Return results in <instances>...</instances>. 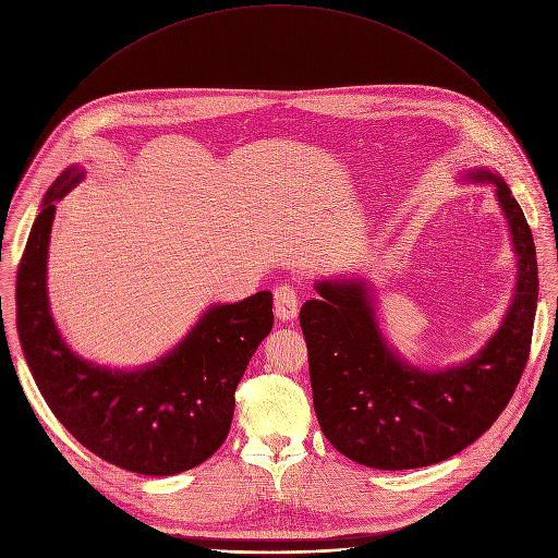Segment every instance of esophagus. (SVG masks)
<instances>
[{"instance_id": "34e87169", "label": "esophagus", "mask_w": 558, "mask_h": 558, "mask_svg": "<svg viewBox=\"0 0 558 558\" xmlns=\"http://www.w3.org/2000/svg\"><path fill=\"white\" fill-rule=\"evenodd\" d=\"M298 305H300L298 289L291 282H282V284H278L274 289V310H276V316L280 320L295 318Z\"/></svg>"}]
</instances>
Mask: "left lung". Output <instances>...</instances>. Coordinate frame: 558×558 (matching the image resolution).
Masks as SVG:
<instances>
[{"label":"left lung","mask_w":558,"mask_h":558,"mask_svg":"<svg viewBox=\"0 0 558 558\" xmlns=\"http://www.w3.org/2000/svg\"><path fill=\"white\" fill-rule=\"evenodd\" d=\"M468 180L496 186L519 263L512 305L474 359L438 372L402 361L359 278L318 282L320 298L300 310L320 429L361 465L414 470L449 459L492 427L523 376L538 300L534 238L500 175L478 169Z\"/></svg>","instance_id":"8db88e82"}]
</instances>
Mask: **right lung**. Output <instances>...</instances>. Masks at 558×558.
<instances>
[{
	"instance_id": "right-lung-1",
	"label": "right lung",
	"mask_w": 558,
	"mask_h": 558,
	"mask_svg": "<svg viewBox=\"0 0 558 558\" xmlns=\"http://www.w3.org/2000/svg\"><path fill=\"white\" fill-rule=\"evenodd\" d=\"M84 178L66 169L44 195L17 269V333L28 369L56 418L99 459L144 476L205 463L225 442L235 387L274 327V295L214 305L158 363L99 367L69 349L48 307L46 258L58 202Z\"/></svg>"
}]
</instances>
